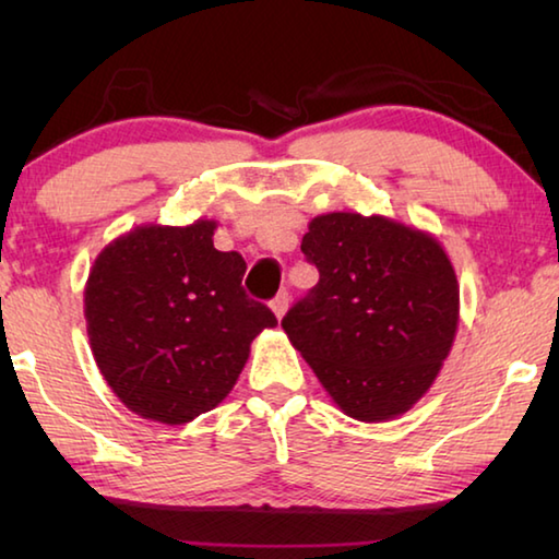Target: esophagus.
Segmentation results:
<instances>
[{"label":"esophagus","instance_id":"1","mask_svg":"<svg viewBox=\"0 0 559 559\" xmlns=\"http://www.w3.org/2000/svg\"><path fill=\"white\" fill-rule=\"evenodd\" d=\"M288 302H290L288 290H281L278 296L271 300V310H273V313H276V318H283V316H286V310H288Z\"/></svg>","mask_w":559,"mask_h":559}]
</instances>
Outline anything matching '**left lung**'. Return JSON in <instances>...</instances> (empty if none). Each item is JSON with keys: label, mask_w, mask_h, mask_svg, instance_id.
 <instances>
[{"label": "left lung", "mask_w": 559, "mask_h": 559, "mask_svg": "<svg viewBox=\"0 0 559 559\" xmlns=\"http://www.w3.org/2000/svg\"><path fill=\"white\" fill-rule=\"evenodd\" d=\"M300 251L320 281L281 320L333 402L394 419L427 394L459 328V281L431 234L386 216H316Z\"/></svg>", "instance_id": "obj_1"}]
</instances>
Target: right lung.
Masks as SVG:
<instances>
[{
	"instance_id": "right-lung-1",
	"label": "right lung",
	"mask_w": 559,
	"mask_h": 559,
	"mask_svg": "<svg viewBox=\"0 0 559 559\" xmlns=\"http://www.w3.org/2000/svg\"><path fill=\"white\" fill-rule=\"evenodd\" d=\"M216 222L145 224L98 253L86 323L100 374L130 412L187 424L239 380L251 340L278 320L241 288L246 261L214 249Z\"/></svg>"
}]
</instances>
